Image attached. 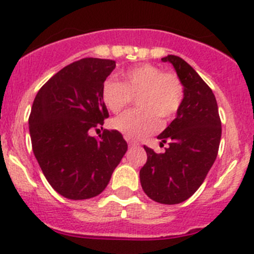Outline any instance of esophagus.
<instances>
[{"instance_id": "esophagus-1", "label": "esophagus", "mask_w": 254, "mask_h": 254, "mask_svg": "<svg viewBox=\"0 0 254 254\" xmlns=\"http://www.w3.org/2000/svg\"><path fill=\"white\" fill-rule=\"evenodd\" d=\"M129 146H130V148H138L139 143H136V141L130 140V141H129Z\"/></svg>"}]
</instances>
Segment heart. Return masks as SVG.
Wrapping results in <instances>:
<instances>
[{
    "label": "heart",
    "instance_id": "b5f03b06",
    "mask_svg": "<svg viewBox=\"0 0 254 254\" xmlns=\"http://www.w3.org/2000/svg\"><path fill=\"white\" fill-rule=\"evenodd\" d=\"M119 82L108 79L101 96L111 113H120L138 95L139 109L127 111L111 122L125 138L138 140L159 130L162 118L169 122L177 115L184 99V87L174 72L163 71L153 64H139L118 73Z\"/></svg>",
    "mask_w": 254,
    "mask_h": 254
}]
</instances>
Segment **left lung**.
Listing matches in <instances>:
<instances>
[{
    "label": "left lung",
    "mask_w": 254,
    "mask_h": 254,
    "mask_svg": "<svg viewBox=\"0 0 254 254\" xmlns=\"http://www.w3.org/2000/svg\"><path fill=\"white\" fill-rule=\"evenodd\" d=\"M184 86L175 119L158 139L168 148L162 154L144 145L148 159L140 169L141 188L162 204H178L193 195L212 168L222 136L215 96L196 71L179 56L168 55Z\"/></svg>",
    "instance_id": "left-lung-1"
}]
</instances>
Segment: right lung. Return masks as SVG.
<instances>
[{"mask_svg": "<svg viewBox=\"0 0 254 254\" xmlns=\"http://www.w3.org/2000/svg\"><path fill=\"white\" fill-rule=\"evenodd\" d=\"M115 61L86 58L65 66L37 92L31 109L32 150L50 186L68 199L99 195L127 150L118 130H104L109 118L101 87Z\"/></svg>", "mask_w": 254, "mask_h": 254, "instance_id": "right-lung-1", "label": "right lung"}]
</instances>
